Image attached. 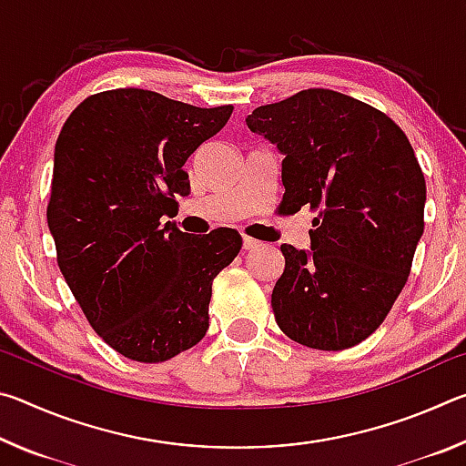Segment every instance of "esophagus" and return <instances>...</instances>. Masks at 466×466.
I'll return each mask as SVG.
<instances>
[{
  "instance_id": "obj_1",
  "label": "esophagus",
  "mask_w": 466,
  "mask_h": 466,
  "mask_svg": "<svg viewBox=\"0 0 466 466\" xmlns=\"http://www.w3.org/2000/svg\"><path fill=\"white\" fill-rule=\"evenodd\" d=\"M242 247H244V250H255V248L261 247V242L255 240V238H250V236H244Z\"/></svg>"
}]
</instances>
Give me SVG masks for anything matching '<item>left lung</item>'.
<instances>
[{"label":"left lung","instance_id":"1","mask_svg":"<svg viewBox=\"0 0 466 466\" xmlns=\"http://www.w3.org/2000/svg\"><path fill=\"white\" fill-rule=\"evenodd\" d=\"M247 125L283 154V214H317L312 250L281 244L275 320L312 350L361 343L405 288L423 234L425 178L411 144L382 110L327 88L258 106Z\"/></svg>","mask_w":466,"mask_h":466}]
</instances>
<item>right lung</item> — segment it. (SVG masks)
<instances>
[{"label": "right lung", "instance_id": "add662e5", "mask_svg": "<svg viewBox=\"0 0 466 466\" xmlns=\"http://www.w3.org/2000/svg\"><path fill=\"white\" fill-rule=\"evenodd\" d=\"M234 106L199 108L139 88L92 94L55 144L46 222L84 317L121 356L157 364L208 333L211 283L240 252L230 228L191 236L162 216L183 170Z\"/></svg>", "mask_w": 466, "mask_h": 466}]
</instances>
